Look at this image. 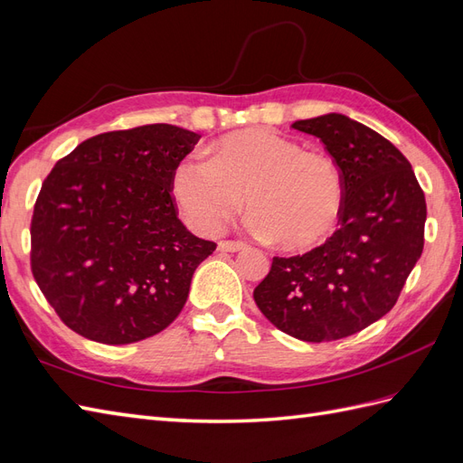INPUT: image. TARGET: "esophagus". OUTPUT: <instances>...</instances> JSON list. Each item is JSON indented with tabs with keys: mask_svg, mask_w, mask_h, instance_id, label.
Returning a JSON list of instances; mask_svg holds the SVG:
<instances>
[{
	"mask_svg": "<svg viewBox=\"0 0 463 463\" xmlns=\"http://www.w3.org/2000/svg\"><path fill=\"white\" fill-rule=\"evenodd\" d=\"M246 244L242 241H221L219 242V250L221 252H239L244 250Z\"/></svg>",
	"mask_w": 463,
	"mask_h": 463,
	"instance_id": "1",
	"label": "esophagus"
}]
</instances>
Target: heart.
Instances as JSON below:
<instances>
[{"label": "heart", "instance_id": "obj_1", "mask_svg": "<svg viewBox=\"0 0 463 463\" xmlns=\"http://www.w3.org/2000/svg\"><path fill=\"white\" fill-rule=\"evenodd\" d=\"M170 192L185 221L219 232L244 205L252 231L288 252L326 242L345 211V177L325 152L269 128L239 130L187 156L172 172Z\"/></svg>", "mask_w": 463, "mask_h": 463}]
</instances>
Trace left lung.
I'll return each instance as SVG.
<instances>
[{"instance_id":"obj_1","label":"left lung","mask_w":463,"mask_h":463,"mask_svg":"<svg viewBox=\"0 0 463 463\" xmlns=\"http://www.w3.org/2000/svg\"><path fill=\"white\" fill-rule=\"evenodd\" d=\"M293 128L321 138L345 177L340 229L303 256H276L254 289L268 321L330 342L387 315L422 254L426 201L409 160L370 127L328 113Z\"/></svg>"}]
</instances>
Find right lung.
I'll return each mask as SVG.
<instances>
[{
    "label": "right lung",
    "mask_w": 463,
    "mask_h": 463,
    "mask_svg": "<svg viewBox=\"0 0 463 463\" xmlns=\"http://www.w3.org/2000/svg\"><path fill=\"white\" fill-rule=\"evenodd\" d=\"M201 137L145 125L91 137L58 160L31 221V269L61 321L101 345L158 335L217 244L177 219L172 172Z\"/></svg>",
    "instance_id": "add662e5"
}]
</instances>
